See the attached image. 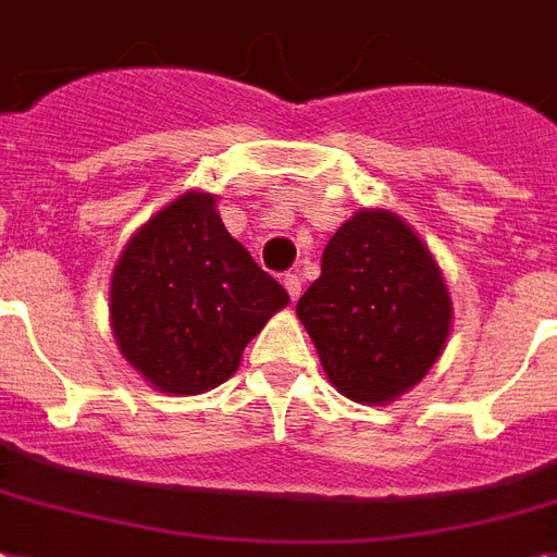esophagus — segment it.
<instances>
[{
  "label": "esophagus",
  "mask_w": 557,
  "mask_h": 557,
  "mask_svg": "<svg viewBox=\"0 0 557 557\" xmlns=\"http://www.w3.org/2000/svg\"><path fill=\"white\" fill-rule=\"evenodd\" d=\"M283 286H286L288 297H292V300H297L302 292V280L297 277V274H286V277H283Z\"/></svg>",
  "instance_id": "34e87169"
}]
</instances>
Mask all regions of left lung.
<instances>
[{
	"label": "left lung",
	"mask_w": 557,
	"mask_h": 557,
	"mask_svg": "<svg viewBox=\"0 0 557 557\" xmlns=\"http://www.w3.org/2000/svg\"><path fill=\"white\" fill-rule=\"evenodd\" d=\"M297 318L332 386L355 404L381 406L435 366L451 300L426 243L392 211L363 208L329 239Z\"/></svg>",
	"instance_id": "1"
}]
</instances>
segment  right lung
I'll use <instances>...</instances> for the list:
<instances>
[{
	"instance_id": "1",
	"label": "right lung",
	"mask_w": 557,
	"mask_h": 557,
	"mask_svg": "<svg viewBox=\"0 0 557 557\" xmlns=\"http://www.w3.org/2000/svg\"><path fill=\"white\" fill-rule=\"evenodd\" d=\"M286 302V288L225 232L214 194L202 191L153 214L111 274L116 346L165 395H202L228 381Z\"/></svg>"
}]
</instances>
